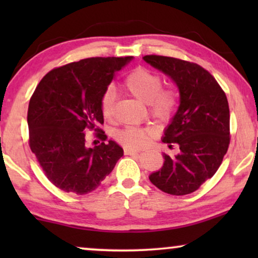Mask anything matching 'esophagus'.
I'll use <instances>...</instances> for the list:
<instances>
[{
	"label": "esophagus",
	"mask_w": 258,
	"mask_h": 258,
	"mask_svg": "<svg viewBox=\"0 0 258 258\" xmlns=\"http://www.w3.org/2000/svg\"><path fill=\"white\" fill-rule=\"evenodd\" d=\"M124 154L125 155H137V154H139V151L130 149V148H124Z\"/></svg>",
	"instance_id": "1"
}]
</instances>
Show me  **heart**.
Listing matches in <instances>:
<instances>
[{"label": "heart", "instance_id": "obj_1", "mask_svg": "<svg viewBox=\"0 0 258 258\" xmlns=\"http://www.w3.org/2000/svg\"><path fill=\"white\" fill-rule=\"evenodd\" d=\"M163 79L160 74L146 68L133 70L123 81V87L133 96L148 103L149 114L157 122L170 121L178 103V94L172 87H162ZM100 108L103 117L111 121L114 116V94L110 89L102 94ZM116 139L132 149H142L150 142V133L139 126H126L119 130Z\"/></svg>", "mask_w": 258, "mask_h": 258}]
</instances>
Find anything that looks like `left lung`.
Listing matches in <instances>:
<instances>
[{
  "mask_svg": "<svg viewBox=\"0 0 258 258\" xmlns=\"http://www.w3.org/2000/svg\"><path fill=\"white\" fill-rule=\"evenodd\" d=\"M144 61L167 74L179 89L181 103L163 142L177 155L164 154V164L149 176L162 191L175 196L196 191L215 175L230 144V112L225 93L211 74L175 57L147 55Z\"/></svg>",
  "mask_w": 258,
  "mask_h": 258,
  "instance_id": "1",
  "label": "left lung"
}]
</instances>
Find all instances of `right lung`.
<instances>
[{"instance_id":"add662e5","label":"right lung","mask_w":258,"mask_h":258,"mask_svg":"<svg viewBox=\"0 0 258 258\" xmlns=\"http://www.w3.org/2000/svg\"><path fill=\"white\" fill-rule=\"evenodd\" d=\"M133 57H90L50 70L37 84L28 108L29 147L44 175L66 192L94 191L123 156L101 125L102 94ZM101 143L86 146L85 133Z\"/></svg>"}]
</instances>
